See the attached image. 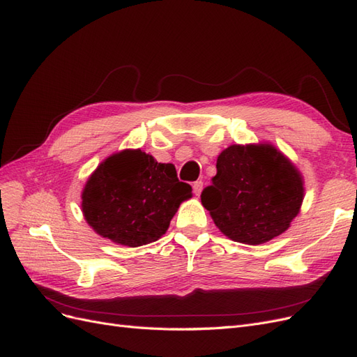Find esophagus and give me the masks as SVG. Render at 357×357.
Here are the masks:
<instances>
[{"mask_svg": "<svg viewBox=\"0 0 357 357\" xmlns=\"http://www.w3.org/2000/svg\"><path fill=\"white\" fill-rule=\"evenodd\" d=\"M203 190V182L202 181H196L195 184H192V191H195L196 196H200V192Z\"/></svg>", "mask_w": 357, "mask_h": 357, "instance_id": "1", "label": "esophagus"}]
</instances>
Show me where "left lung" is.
<instances>
[{"label":"left lung","instance_id":"8db88e82","mask_svg":"<svg viewBox=\"0 0 357 357\" xmlns=\"http://www.w3.org/2000/svg\"><path fill=\"white\" fill-rule=\"evenodd\" d=\"M200 199L227 238L259 245L290 227L303 200V181L272 145H231L218 155L217 175Z\"/></svg>","mask_w":357,"mask_h":357}]
</instances>
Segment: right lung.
Segmentation results:
<instances>
[{"mask_svg": "<svg viewBox=\"0 0 357 357\" xmlns=\"http://www.w3.org/2000/svg\"><path fill=\"white\" fill-rule=\"evenodd\" d=\"M191 191L170 162H158L140 149H126L106 158L89 176L82 212L100 236L135 248L165 235Z\"/></svg>", "mask_w": 357, "mask_h": 357, "instance_id": "1", "label": "right lung"}]
</instances>
